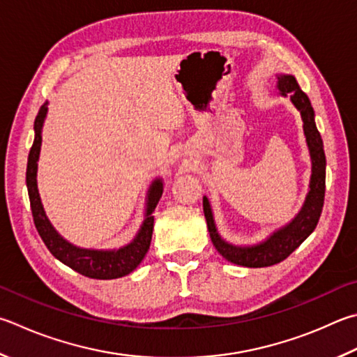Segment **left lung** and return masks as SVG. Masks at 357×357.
Returning a JSON list of instances; mask_svg holds the SVG:
<instances>
[{
  "label": "left lung",
  "mask_w": 357,
  "mask_h": 357,
  "mask_svg": "<svg viewBox=\"0 0 357 357\" xmlns=\"http://www.w3.org/2000/svg\"><path fill=\"white\" fill-rule=\"evenodd\" d=\"M278 89L281 90L282 95H290V100L296 106L301 114L304 123V134H306L307 146L312 158V176H310V190L307 193L306 203H304L301 212L298 213L296 218L287 225L286 228L275 232L267 242L261 245L250 246V248H241L223 242L217 234L215 225H213L212 211L209 201L203 198V209L207 222V229H209L211 241L215 246L217 251L229 262L243 265L250 268H261L270 267V265L280 264L284 259H287L298 246H300L310 236V232L315 229L319 218L321 215L323 203H325V189H326V158L325 150H323V140L315 126L314 120V109L310 106L307 95L303 92L298 86L294 76L282 75L278 77Z\"/></svg>",
  "instance_id": "left-lung-1"
}]
</instances>
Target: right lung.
<instances>
[{"instance_id":"1","label":"right lung","mask_w":357,"mask_h":357,"mask_svg":"<svg viewBox=\"0 0 357 357\" xmlns=\"http://www.w3.org/2000/svg\"><path fill=\"white\" fill-rule=\"evenodd\" d=\"M45 115H47V106H42L38 109L34 121L36 137L28 156V167H26V185H28L31 212L37 232L40 234L43 243L47 245L51 255L84 276L92 278V280H115V278H121L131 273L142 262V259L145 257L148 248H150L154 225L153 211L156 209L162 195V183L160 181H154L153 183L150 197H148L146 218L139 236L134 238L132 243L116 251H93L76 248V246L68 243L67 241H63L54 231L53 226L50 225L40 203V197H38L36 176L38 153H40L42 145V125Z\"/></svg>"}]
</instances>
